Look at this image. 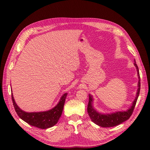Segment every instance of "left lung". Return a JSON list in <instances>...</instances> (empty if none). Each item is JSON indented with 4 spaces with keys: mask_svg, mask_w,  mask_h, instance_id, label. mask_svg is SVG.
Segmentation results:
<instances>
[{
    "mask_svg": "<svg viewBox=\"0 0 150 150\" xmlns=\"http://www.w3.org/2000/svg\"><path fill=\"white\" fill-rule=\"evenodd\" d=\"M134 64L137 67L138 76V83L137 90V96L133 102L132 106H131L128 110L126 111H117L115 112L111 113V114H101L98 112L96 110H94L93 107V98L91 94H89V103L88 105V112L91 121L97 125L104 127V128H109V127H113L121 124L122 122L128 120L130 116L132 115V113L134 109L136 103L137 102V99L139 96V91H140V76L138 67L137 63L134 61Z\"/></svg>",
    "mask_w": 150,
    "mask_h": 150,
    "instance_id": "obj_1",
    "label": "left lung"
}]
</instances>
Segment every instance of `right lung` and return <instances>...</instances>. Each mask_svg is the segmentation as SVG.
Masks as SVG:
<instances>
[{
  "instance_id": "add662e5",
  "label": "right lung",
  "mask_w": 150,
  "mask_h": 150,
  "mask_svg": "<svg viewBox=\"0 0 150 150\" xmlns=\"http://www.w3.org/2000/svg\"><path fill=\"white\" fill-rule=\"evenodd\" d=\"M67 93L64 94L60 99L59 102L51 110L43 112H27L19 108L15 102L12 93V99L13 107L17 115L21 118L31 126L40 129H47L55 125L62 115L63 108L67 96Z\"/></svg>"
}]
</instances>
